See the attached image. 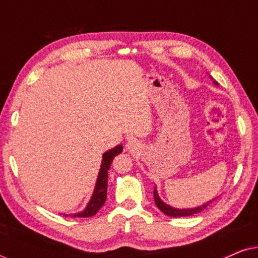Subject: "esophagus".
Masks as SVG:
<instances>
[{
	"label": "esophagus",
	"mask_w": 258,
	"mask_h": 258,
	"mask_svg": "<svg viewBox=\"0 0 258 258\" xmlns=\"http://www.w3.org/2000/svg\"><path fill=\"white\" fill-rule=\"evenodd\" d=\"M133 148H134V143L133 142H129L128 144H126V149H133Z\"/></svg>",
	"instance_id": "esophagus-1"
}]
</instances>
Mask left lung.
<instances>
[{
    "instance_id": "obj_1",
    "label": "left lung",
    "mask_w": 258,
    "mask_h": 258,
    "mask_svg": "<svg viewBox=\"0 0 258 258\" xmlns=\"http://www.w3.org/2000/svg\"><path fill=\"white\" fill-rule=\"evenodd\" d=\"M154 199H155V203H156L158 209H161L162 213H164L165 215H168V216H171V217L191 216V215H194V214L201 213V211L206 209V208L211 203V201H210V202L203 204V206H201V207L194 208V209H175V208H171L170 206H168V204L162 202V201L160 200V197H158V195H157L156 189H154Z\"/></svg>"
}]
</instances>
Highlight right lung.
Returning a JSON list of instances; mask_svg holds the SVG:
<instances>
[{"instance_id": "right-lung-1", "label": "right lung", "mask_w": 258, "mask_h": 258, "mask_svg": "<svg viewBox=\"0 0 258 258\" xmlns=\"http://www.w3.org/2000/svg\"><path fill=\"white\" fill-rule=\"evenodd\" d=\"M123 150L122 146L115 147L114 149L107 151L103 154V160H102V165L100 169V174H98L96 186H95L93 197H91L90 202L88 203L86 209L82 213L70 215L72 217H91L97 214V211L103 207L107 200V184H108V170L110 168V164L115 156L121 154Z\"/></svg>"}]
</instances>
